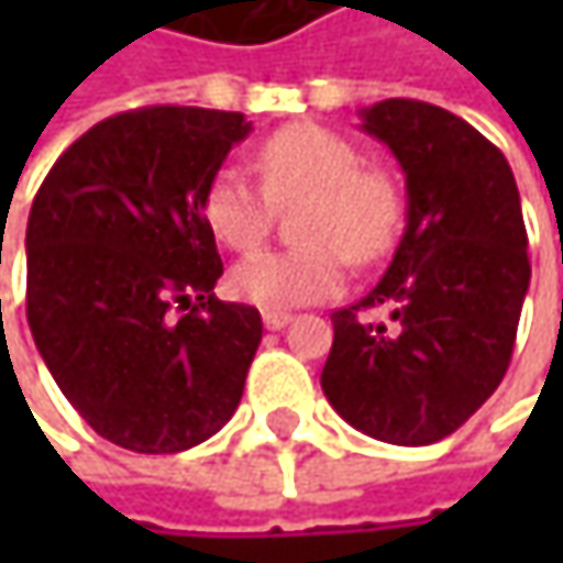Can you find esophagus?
<instances>
[{
    "label": "esophagus",
    "instance_id": "1",
    "mask_svg": "<svg viewBox=\"0 0 563 563\" xmlns=\"http://www.w3.org/2000/svg\"><path fill=\"white\" fill-rule=\"evenodd\" d=\"M289 319H292L289 312H274V309H267V312H264V325H267V329H283Z\"/></svg>",
    "mask_w": 563,
    "mask_h": 563
}]
</instances>
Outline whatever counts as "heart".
I'll use <instances>...</instances> for the list:
<instances>
[{
  "instance_id": "obj_1",
  "label": "heart",
  "mask_w": 563,
  "mask_h": 563,
  "mask_svg": "<svg viewBox=\"0 0 563 563\" xmlns=\"http://www.w3.org/2000/svg\"><path fill=\"white\" fill-rule=\"evenodd\" d=\"M261 185L247 172L221 166L201 195L205 224L234 251L257 247L274 205L306 201L286 251H257L234 264L231 289L261 309H292L335 296L345 286L349 257L375 264L394 247L404 198L388 172L365 169L362 150L316 123L277 130L257 153Z\"/></svg>"
}]
</instances>
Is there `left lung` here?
Wrapping results in <instances>:
<instances>
[{
	"mask_svg": "<svg viewBox=\"0 0 563 563\" xmlns=\"http://www.w3.org/2000/svg\"><path fill=\"white\" fill-rule=\"evenodd\" d=\"M362 130L404 169L407 228L378 286L332 312L322 391L355 430L427 446L506 378L531 280L518 185L506 156L443 107L382 100ZM378 305L388 323L361 319Z\"/></svg>",
	"mask_w": 563,
	"mask_h": 563,
	"instance_id": "obj_1",
	"label": "left lung"
}]
</instances>
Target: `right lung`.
<instances>
[{
    "mask_svg": "<svg viewBox=\"0 0 563 563\" xmlns=\"http://www.w3.org/2000/svg\"><path fill=\"white\" fill-rule=\"evenodd\" d=\"M247 133L244 113L126 110L70 143L32 201L29 329L74 410L123 450L181 453L241 404L264 322L211 292L224 267L201 195Z\"/></svg>",
    "mask_w": 563,
    "mask_h": 563,
    "instance_id": "add662e5",
    "label": "right lung"
}]
</instances>
